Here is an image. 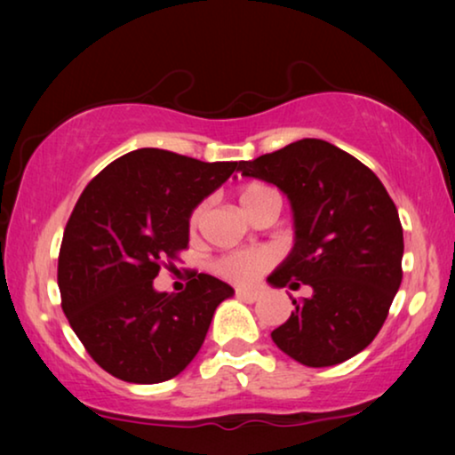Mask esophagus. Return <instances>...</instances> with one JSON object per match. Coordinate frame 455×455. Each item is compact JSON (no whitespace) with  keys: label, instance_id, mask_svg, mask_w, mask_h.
<instances>
[{"label":"esophagus","instance_id":"34e87169","mask_svg":"<svg viewBox=\"0 0 455 455\" xmlns=\"http://www.w3.org/2000/svg\"><path fill=\"white\" fill-rule=\"evenodd\" d=\"M235 296L244 302H257L259 300V291H251V290H235Z\"/></svg>","mask_w":455,"mask_h":455}]
</instances>
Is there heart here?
<instances>
[{
    "label": "heart",
    "mask_w": 455,
    "mask_h": 455,
    "mask_svg": "<svg viewBox=\"0 0 455 455\" xmlns=\"http://www.w3.org/2000/svg\"><path fill=\"white\" fill-rule=\"evenodd\" d=\"M277 196L275 190L269 188V186L260 182H251L244 184L238 192L240 207L244 209L248 215L254 207H259L260 203L267 201V198ZM203 209L196 207L190 215V226L195 228L198 220H201ZM273 260H275V252L269 251V248H257V251H240V252H229L226 257H221L215 263V271L223 275L229 282L234 283H251L257 279L260 271H265Z\"/></svg>",
    "instance_id": "obj_1"
}]
</instances>
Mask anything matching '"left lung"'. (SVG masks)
Listing matches in <instances>:
<instances>
[{"label":"left lung","instance_id":"obj_1","mask_svg":"<svg viewBox=\"0 0 455 455\" xmlns=\"http://www.w3.org/2000/svg\"><path fill=\"white\" fill-rule=\"evenodd\" d=\"M238 172L277 186L294 217V246L267 277L273 288L308 285L273 329L279 350L304 366H333L375 339L402 283L400 215L375 173L331 142L302 139L240 161Z\"/></svg>","mask_w":455,"mask_h":455}]
</instances>
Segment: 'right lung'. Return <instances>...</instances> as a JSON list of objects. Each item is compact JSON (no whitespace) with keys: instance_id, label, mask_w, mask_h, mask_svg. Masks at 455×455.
<instances>
[{"instance_id":"add662e5","label":"right lung","mask_w":455,"mask_h":455,"mask_svg":"<svg viewBox=\"0 0 455 455\" xmlns=\"http://www.w3.org/2000/svg\"><path fill=\"white\" fill-rule=\"evenodd\" d=\"M238 161L139 148L116 159L80 195L58 260L61 308L92 360L122 381L176 377L207 338L234 288L195 273L186 290L153 288L161 260L188 246L190 215Z\"/></svg>"}]
</instances>
